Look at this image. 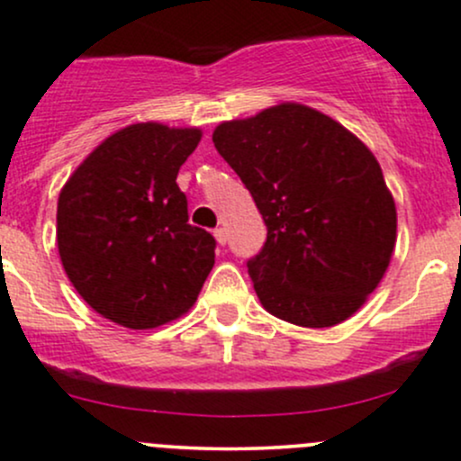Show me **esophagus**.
<instances>
[{"label": "esophagus", "mask_w": 461, "mask_h": 461, "mask_svg": "<svg viewBox=\"0 0 461 461\" xmlns=\"http://www.w3.org/2000/svg\"><path fill=\"white\" fill-rule=\"evenodd\" d=\"M213 236H216L218 245L227 243V230H225V227H216V230H213Z\"/></svg>", "instance_id": "34e87169"}]
</instances>
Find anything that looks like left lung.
<instances>
[{
  "instance_id": "8db88e82",
  "label": "left lung",
  "mask_w": 461,
  "mask_h": 461,
  "mask_svg": "<svg viewBox=\"0 0 461 461\" xmlns=\"http://www.w3.org/2000/svg\"><path fill=\"white\" fill-rule=\"evenodd\" d=\"M212 140L267 225L263 249L248 260L263 308L301 328L352 317L397 240V209L373 151L296 102L218 124Z\"/></svg>"
}]
</instances>
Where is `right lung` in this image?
<instances>
[{
    "instance_id": "add662e5",
    "label": "right lung",
    "mask_w": 461,
    "mask_h": 461,
    "mask_svg": "<svg viewBox=\"0 0 461 461\" xmlns=\"http://www.w3.org/2000/svg\"><path fill=\"white\" fill-rule=\"evenodd\" d=\"M201 129L129 124L73 171L58 201V249L77 294L113 323L158 328L187 312L216 240L189 225L176 185Z\"/></svg>"
}]
</instances>
